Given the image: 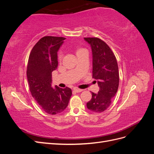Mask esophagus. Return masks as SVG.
<instances>
[{"mask_svg":"<svg viewBox=\"0 0 154 154\" xmlns=\"http://www.w3.org/2000/svg\"><path fill=\"white\" fill-rule=\"evenodd\" d=\"M73 91H74V92H82L83 90H82V89H80V88H73Z\"/></svg>","mask_w":154,"mask_h":154,"instance_id":"obj_1","label":"esophagus"}]
</instances>
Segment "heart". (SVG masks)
Listing matches in <instances>:
<instances>
[{"instance_id":"b5f03b06","label":"heart","mask_w":154,"mask_h":154,"mask_svg":"<svg viewBox=\"0 0 154 154\" xmlns=\"http://www.w3.org/2000/svg\"><path fill=\"white\" fill-rule=\"evenodd\" d=\"M74 52H75L76 56H78L79 54H80L81 53H82L83 51H86L85 49H83L82 48H80V47H75L74 48ZM58 61H61L62 59V54H58Z\"/></svg>"}]
</instances>
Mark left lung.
<instances>
[{
    "label": "left lung",
    "instance_id": "left-lung-1",
    "mask_svg": "<svg viewBox=\"0 0 154 154\" xmlns=\"http://www.w3.org/2000/svg\"><path fill=\"white\" fill-rule=\"evenodd\" d=\"M91 45L92 52V78L100 87L97 93L92 92V98L87 103L88 110L100 113L108 109L118 91L119 70L112 51L104 41L96 37L84 38Z\"/></svg>",
    "mask_w": 154,
    "mask_h": 154
}]
</instances>
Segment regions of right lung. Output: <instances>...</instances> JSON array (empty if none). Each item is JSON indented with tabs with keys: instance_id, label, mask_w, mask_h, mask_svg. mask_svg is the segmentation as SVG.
<instances>
[{
	"instance_id": "add662e5",
	"label": "right lung",
	"mask_w": 154,
	"mask_h": 154,
	"mask_svg": "<svg viewBox=\"0 0 154 154\" xmlns=\"http://www.w3.org/2000/svg\"><path fill=\"white\" fill-rule=\"evenodd\" d=\"M63 37L46 36L32 48L27 66V78L32 96L44 111L51 115L61 113L68 105L70 88L51 86L52 72L57 69V52L66 40Z\"/></svg>"
}]
</instances>
